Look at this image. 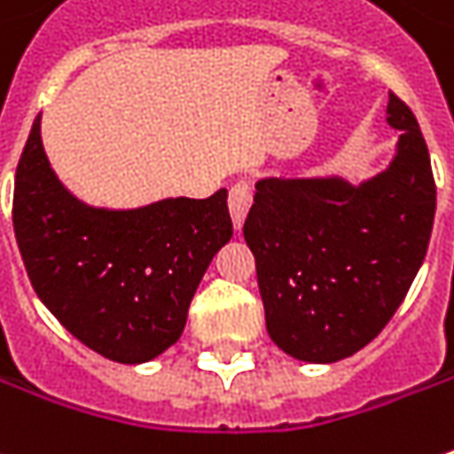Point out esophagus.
<instances>
[{"label":"esophagus","instance_id":"34e87169","mask_svg":"<svg viewBox=\"0 0 454 454\" xmlns=\"http://www.w3.org/2000/svg\"><path fill=\"white\" fill-rule=\"evenodd\" d=\"M251 200H254V190H251V183L247 180H239L233 183L231 190H228V210H231V218H233V226L241 228V223L247 221L248 207H251Z\"/></svg>","mask_w":454,"mask_h":454}]
</instances>
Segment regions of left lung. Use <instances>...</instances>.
<instances>
[{
  "label": "left lung",
  "mask_w": 454,
  "mask_h": 454,
  "mask_svg": "<svg viewBox=\"0 0 454 454\" xmlns=\"http://www.w3.org/2000/svg\"><path fill=\"white\" fill-rule=\"evenodd\" d=\"M386 119L402 139L384 175L361 188L335 177H269L244 223L266 330L307 364H333L371 343L427 256L437 207L429 149L391 90Z\"/></svg>",
  "instance_id": "8db88e82"
}]
</instances>
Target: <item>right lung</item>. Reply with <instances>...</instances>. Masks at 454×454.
I'll list each match as a JSON object with an SVG mask.
<instances>
[{"mask_svg": "<svg viewBox=\"0 0 454 454\" xmlns=\"http://www.w3.org/2000/svg\"><path fill=\"white\" fill-rule=\"evenodd\" d=\"M228 192L137 210L75 200L50 169L40 116L14 175V236L37 297L60 325L116 364H145L177 343L188 307L233 223Z\"/></svg>", "mask_w": 454, "mask_h": 454, "instance_id": "obj_1", "label": "right lung"}]
</instances>
